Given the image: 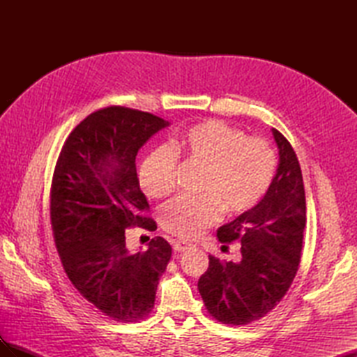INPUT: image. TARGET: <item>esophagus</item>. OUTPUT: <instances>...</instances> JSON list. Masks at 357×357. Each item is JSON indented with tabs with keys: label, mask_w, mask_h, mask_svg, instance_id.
Instances as JSON below:
<instances>
[{
	"label": "esophagus",
	"mask_w": 357,
	"mask_h": 357,
	"mask_svg": "<svg viewBox=\"0 0 357 357\" xmlns=\"http://www.w3.org/2000/svg\"><path fill=\"white\" fill-rule=\"evenodd\" d=\"M172 247H174L176 252H185V250H189V248H192L193 245L185 241H174L172 243Z\"/></svg>",
	"instance_id": "obj_1"
}]
</instances>
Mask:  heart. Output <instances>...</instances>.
<instances>
[{"instance_id":"heart-1","label":"heart","mask_w":357,"mask_h":357,"mask_svg":"<svg viewBox=\"0 0 357 357\" xmlns=\"http://www.w3.org/2000/svg\"><path fill=\"white\" fill-rule=\"evenodd\" d=\"M177 159L204 168L201 197H180L160 211V225L183 240H195L220 219L222 208L240 215L255 208L271 186L277 169L273 146L220 121H205L150 152L138 168V183L150 198L174 189Z\"/></svg>"}]
</instances>
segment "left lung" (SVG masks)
I'll return each mask as SVG.
<instances>
[{
  "instance_id": "left-lung-1",
  "label": "left lung",
  "mask_w": 357,
  "mask_h": 357,
  "mask_svg": "<svg viewBox=\"0 0 357 357\" xmlns=\"http://www.w3.org/2000/svg\"><path fill=\"white\" fill-rule=\"evenodd\" d=\"M278 167L255 208L218 229L220 243L241 241V261L208 256L198 289L210 314L226 325L264 317L286 295L296 275L305 229V190L295 150L273 128ZM225 247V245H223Z\"/></svg>"
}]
</instances>
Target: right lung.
Instances as JSON below:
<instances>
[{
	"label": "right lung",
	"instance_id": "1",
	"mask_svg": "<svg viewBox=\"0 0 357 357\" xmlns=\"http://www.w3.org/2000/svg\"><path fill=\"white\" fill-rule=\"evenodd\" d=\"M169 122L126 107H107L82 121L62 146L53 172L50 222L66 274L79 294L105 316L137 321L155 305L171 245L155 236L146 252L126 248L125 229L155 231L139 213L135 156Z\"/></svg>",
	"mask_w": 357,
	"mask_h": 357
}]
</instances>
